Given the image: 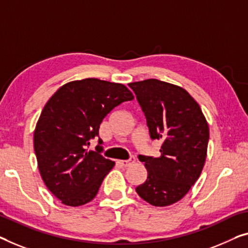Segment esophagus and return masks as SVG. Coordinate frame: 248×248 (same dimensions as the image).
Masks as SVG:
<instances>
[{
    "instance_id": "esophagus-1",
    "label": "esophagus",
    "mask_w": 248,
    "mask_h": 248,
    "mask_svg": "<svg viewBox=\"0 0 248 248\" xmlns=\"http://www.w3.org/2000/svg\"><path fill=\"white\" fill-rule=\"evenodd\" d=\"M135 161H136V158L131 156L130 158H129L128 160H119L118 162H119V164H120L121 166H123V167H129V166L134 164Z\"/></svg>"
}]
</instances>
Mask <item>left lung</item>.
<instances>
[{"label": "left lung", "instance_id": "obj_1", "mask_svg": "<svg viewBox=\"0 0 248 248\" xmlns=\"http://www.w3.org/2000/svg\"><path fill=\"white\" fill-rule=\"evenodd\" d=\"M146 116L150 138L161 140L160 156H140L148 171L137 194L153 206L172 205L201 176L209 128L201 107L182 87L157 79L128 84Z\"/></svg>", "mask_w": 248, "mask_h": 248}]
</instances>
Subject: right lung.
<instances>
[{
  "mask_svg": "<svg viewBox=\"0 0 248 248\" xmlns=\"http://www.w3.org/2000/svg\"><path fill=\"white\" fill-rule=\"evenodd\" d=\"M132 99L124 84L88 78L63 84L44 106L34 151L44 184L62 204L77 207L95 197L114 162L101 156V146L99 151L87 147L99 136L103 118Z\"/></svg>",
  "mask_w": 248,
  "mask_h": 248,
  "instance_id": "obj_1",
  "label": "right lung"
}]
</instances>
